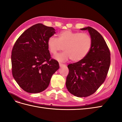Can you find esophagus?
Segmentation results:
<instances>
[{"label": "esophagus", "instance_id": "34e87169", "mask_svg": "<svg viewBox=\"0 0 122 122\" xmlns=\"http://www.w3.org/2000/svg\"><path fill=\"white\" fill-rule=\"evenodd\" d=\"M59 65H60V67H64V66H66V65L62 64H61V63H59Z\"/></svg>", "mask_w": 122, "mask_h": 122}]
</instances>
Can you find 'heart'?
Here are the masks:
<instances>
[{
	"instance_id": "obj_1",
	"label": "heart",
	"mask_w": 122,
	"mask_h": 122,
	"mask_svg": "<svg viewBox=\"0 0 122 122\" xmlns=\"http://www.w3.org/2000/svg\"><path fill=\"white\" fill-rule=\"evenodd\" d=\"M57 36V39L50 36L47 44L49 51L53 55L56 54L61 46H64V52L55 56L58 61H65L71 58L73 61H79L90 52L92 40L90 36L86 33L65 30L60 32Z\"/></svg>"
}]
</instances>
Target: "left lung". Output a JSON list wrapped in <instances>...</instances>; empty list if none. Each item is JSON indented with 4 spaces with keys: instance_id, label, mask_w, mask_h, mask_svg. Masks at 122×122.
<instances>
[{
    "instance_id": "obj_1",
    "label": "left lung",
    "mask_w": 122,
    "mask_h": 122,
    "mask_svg": "<svg viewBox=\"0 0 122 122\" xmlns=\"http://www.w3.org/2000/svg\"><path fill=\"white\" fill-rule=\"evenodd\" d=\"M88 30L92 40L91 49L82 60L69 64L66 87L72 95L86 97L95 93L104 82L110 64V53L104 38L91 27L80 29Z\"/></svg>"
}]
</instances>
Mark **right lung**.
Returning <instances> with one entry per match:
<instances>
[{
	"mask_svg": "<svg viewBox=\"0 0 122 122\" xmlns=\"http://www.w3.org/2000/svg\"><path fill=\"white\" fill-rule=\"evenodd\" d=\"M55 30L52 27L36 24L26 29L13 46L12 74L27 93H38L46 90L52 75L60 68L58 61L51 59L47 44Z\"/></svg>",
	"mask_w": 122,
	"mask_h": 122,
	"instance_id": "obj_1",
	"label": "right lung"
}]
</instances>
